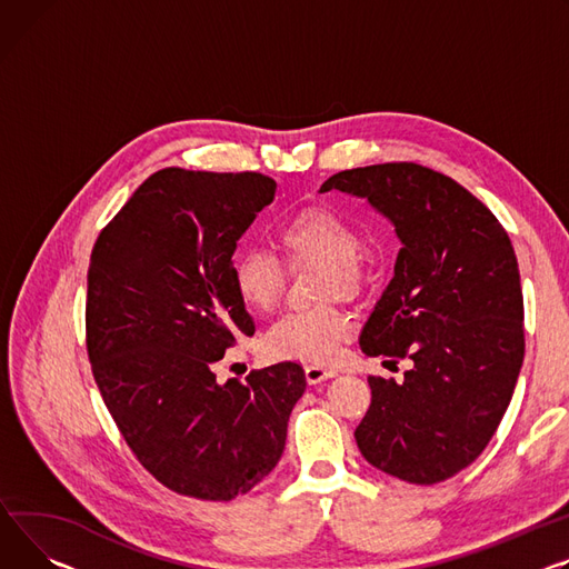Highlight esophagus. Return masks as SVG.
I'll use <instances>...</instances> for the list:
<instances>
[{
  "label": "esophagus",
  "instance_id": "obj_1",
  "mask_svg": "<svg viewBox=\"0 0 569 569\" xmlns=\"http://www.w3.org/2000/svg\"><path fill=\"white\" fill-rule=\"evenodd\" d=\"M305 372H307L309 385H320V382H325V380H329V377L336 375V370L325 368V366H318V363H309V366L305 368Z\"/></svg>",
  "mask_w": 569,
  "mask_h": 569
}]
</instances>
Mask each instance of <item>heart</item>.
I'll return each instance as SVG.
<instances>
[{
    "mask_svg": "<svg viewBox=\"0 0 569 569\" xmlns=\"http://www.w3.org/2000/svg\"><path fill=\"white\" fill-rule=\"evenodd\" d=\"M277 242L290 262L320 264L322 295H355L361 288V236L338 212L311 206L279 223ZM233 288L251 311L268 313L283 288L281 262L260 249H244L233 258ZM355 320L340 307L283 313L264 336L270 352L281 359L327 363L352 336Z\"/></svg>",
    "mask_w": 569,
    "mask_h": 569,
    "instance_id": "1",
    "label": "heart"
}]
</instances>
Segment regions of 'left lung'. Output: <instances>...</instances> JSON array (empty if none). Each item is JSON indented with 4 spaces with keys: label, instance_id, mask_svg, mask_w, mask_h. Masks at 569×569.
<instances>
[{
    "label": "left lung",
    "instance_id": "left-lung-1",
    "mask_svg": "<svg viewBox=\"0 0 569 569\" xmlns=\"http://www.w3.org/2000/svg\"><path fill=\"white\" fill-rule=\"evenodd\" d=\"M320 189L368 199L402 242L359 343L368 357H407L413 368L400 385L368 377L357 446L389 476L441 482L495 437L521 370L523 297L510 238L462 184L413 162L338 171Z\"/></svg>",
    "mask_w": 569,
    "mask_h": 569
}]
</instances>
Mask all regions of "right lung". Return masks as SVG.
I'll return each mask as SVG.
<instances>
[{
    "mask_svg": "<svg viewBox=\"0 0 569 569\" xmlns=\"http://www.w3.org/2000/svg\"><path fill=\"white\" fill-rule=\"evenodd\" d=\"M277 182L256 171L167 167L100 231L89 262L87 352L126 443L164 487L231 501L268 476L307 389L295 361L217 382L214 363L256 327L233 251Z\"/></svg>",
    "mask_w": 569,
    "mask_h": 569,
    "instance_id": "add662e5",
    "label": "right lung"
}]
</instances>
